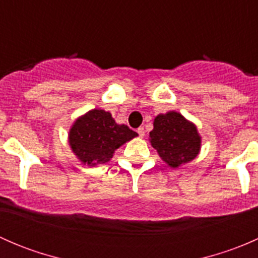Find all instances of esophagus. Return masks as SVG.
Instances as JSON below:
<instances>
[{
    "label": "esophagus",
    "instance_id": "esophagus-1",
    "mask_svg": "<svg viewBox=\"0 0 258 258\" xmlns=\"http://www.w3.org/2000/svg\"><path fill=\"white\" fill-rule=\"evenodd\" d=\"M137 134H139L140 137H144L145 136V128H144V127H140V128H137Z\"/></svg>",
    "mask_w": 258,
    "mask_h": 258
}]
</instances>
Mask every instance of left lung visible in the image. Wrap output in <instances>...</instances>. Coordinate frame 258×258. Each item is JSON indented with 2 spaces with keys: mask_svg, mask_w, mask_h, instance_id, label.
Wrapping results in <instances>:
<instances>
[{
  "mask_svg": "<svg viewBox=\"0 0 258 258\" xmlns=\"http://www.w3.org/2000/svg\"><path fill=\"white\" fill-rule=\"evenodd\" d=\"M150 141L160 157L173 168L194 160L201 148L196 126L175 111L156 117Z\"/></svg>",
  "mask_w": 258,
  "mask_h": 258,
  "instance_id": "obj_1",
  "label": "left lung"
}]
</instances>
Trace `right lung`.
<instances>
[{
    "instance_id": "right-lung-1",
    "label": "right lung",
    "mask_w": 258,
    "mask_h": 258,
    "mask_svg": "<svg viewBox=\"0 0 258 258\" xmlns=\"http://www.w3.org/2000/svg\"><path fill=\"white\" fill-rule=\"evenodd\" d=\"M137 134L126 124H117L110 112L92 110L76 119L70 130V146L81 162L88 166L106 163L113 152Z\"/></svg>"
}]
</instances>
